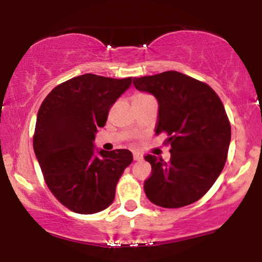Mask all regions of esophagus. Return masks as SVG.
Listing matches in <instances>:
<instances>
[{
	"label": "esophagus",
	"instance_id": "34e87169",
	"mask_svg": "<svg viewBox=\"0 0 262 262\" xmlns=\"http://www.w3.org/2000/svg\"><path fill=\"white\" fill-rule=\"evenodd\" d=\"M133 159L135 161H140V160H143V155L139 154V152H134Z\"/></svg>",
	"mask_w": 262,
	"mask_h": 262
}]
</instances>
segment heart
I'll list each match as a JSON object with an SVG mask.
<instances>
[{"instance_id":"1","label":"heart","mask_w":262,"mask_h":262,"mask_svg":"<svg viewBox=\"0 0 262 262\" xmlns=\"http://www.w3.org/2000/svg\"><path fill=\"white\" fill-rule=\"evenodd\" d=\"M146 98H150V96L144 95V93H137V95L134 96L133 102L134 101H143V100H146Z\"/></svg>"}]
</instances>
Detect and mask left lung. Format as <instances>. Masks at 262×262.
<instances>
[{"instance_id": "8db88e82", "label": "left lung", "mask_w": 262, "mask_h": 262, "mask_svg": "<svg viewBox=\"0 0 262 262\" xmlns=\"http://www.w3.org/2000/svg\"><path fill=\"white\" fill-rule=\"evenodd\" d=\"M159 103L156 135L166 133L170 161L146 155L151 176L144 182L150 202L180 208L208 192L223 170L230 144V123L221 98L207 83L179 71L133 80Z\"/></svg>"}]
</instances>
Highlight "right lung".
I'll use <instances>...</instances> for the list:
<instances>
[{
	"label": "right lung",
	"instance_id": "add662e5",
	"mask_svg": "<svg viewBox=\"0 0 262 262\" xmlns=\"http://www.w3.org/2000/svg\"><path fill=\"white\" fill-rule=\"evenodd\" d=\"M132 85V77L117 80L85 74L56 86L38 111L33 148L44 180L65 207L93 214L110 207L116 186L133 161L127 149H97V129Z\"/></svg>",
	"mask_w": 262,
	"mask_h": 262
}]
</instances>
